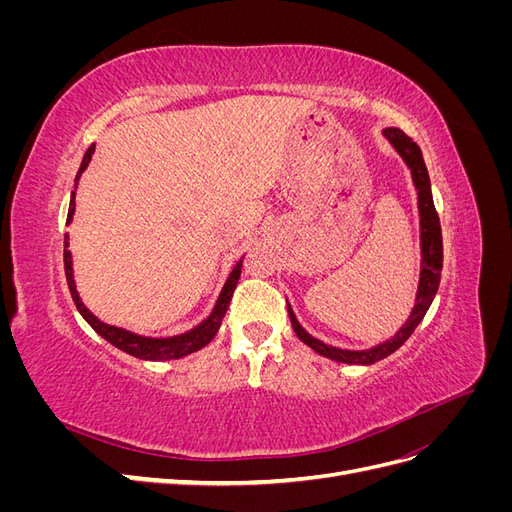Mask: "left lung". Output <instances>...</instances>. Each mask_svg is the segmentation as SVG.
<instances>
[{"label":"left lung","mask_w":512,"mask_h":512,"mask_svg":"<svg viewBox=\"0 0 512 512\" xmlns=\"http://www.w3.org/2000/svg\"><path fill=\"white\" fill-rule=\"evenodd\" d=\"M384 138L393 145V149L399 153V158L406 162L410 168V175L416 188V203H418V224H421V277H418V288H416V299L414 307L408 316V320L401 324L399 331L386 339V342L367 348V350H346V348H335L320 342L314 335H309L294 316L292 307L288 303V316L292 322V329L297 333L303 344H307L318 354L327 356L331 361L337 363H348V365H374L376 361L386 359V356L393 354L406 339L414 333V329L421 324L425 318L429 305L436 297L438 286H440V273H442V228L440 218L433 207V196H431V181L427 166L423 162L421 147H418L410 136H406L399 128H384Z\"/></svg>","instance_id":"obj_1"}]
</instances>
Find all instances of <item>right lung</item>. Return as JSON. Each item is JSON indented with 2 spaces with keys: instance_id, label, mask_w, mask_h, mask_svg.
I'll return each mask as SVG.
<instances>
[{
  "instance_id": "obj_1",
  "label": "right lung",
  "mask_w": 512,
  "mask_h": 512,
  "mask_svg": "<svg viewBox=\"0 0 512 512\" xmlns=\"http://www.w3.org/2000/svg\"><path fill=\"white\" fill-rule=\"evenodd\" d=\"M96 151V145H91L85 156H83V162H81V168L79 173H76V179H74V190H72V196H70V209H68V224L72 222V215H74V209H76V203H74V196H76V185H79V179L81 175L85 173V168L89 166L91 162V156H94ZM70 245V237L66 232L64 237V267H66V280H68V288H70V294L74 299V305L76 309H79V314L87 320V324L91 329H94L98 335H102L108 344H113L115 348L128 352L132 356H136V359H143V361H173V359H181V356H188L200 348H205L211 339L215 337V333H218L220 324H222V318L226 316V309L230 305V299H232V292H235L237 288V282L241 277V265H243V256L239 258V262L235 267H232L228 280L220 292L218 301H215L211 314L196 324L194 329L185 331V333H179V335H173V337H145V335H138V333H132L128 329H121V327H113V324H106L102 322L98 316H94L89 312V309L85 307V303L81 301L79 297V290H76V282H74V271H72V254L68 250Z\"/></svg>"
}]
</instances>
